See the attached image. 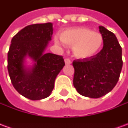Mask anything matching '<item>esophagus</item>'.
<instances>
[{
	"label": "esophagus",
	"mask_w": 128,
	"mask_h": 128,
	"mask_svg": "<svg viewBox=\"0 0 128 128\" xmlns=\"http://www.w3.org/2000/svg\"><path fill=\"white\" fill-rule=\"evenodd\" d=\"M64 62H65V64H71V61H70V59H68V58L64 59Z\"/></svg>",
	"instance_id": "esophagus-1"
}]
</instances>
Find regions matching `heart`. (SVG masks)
<instances>
[{
    "label": "heart",
    "mask_w": 128,
    "mask_h": 128,
    "mask_svg": "<svg viewBox=\"0 0 128 128\" xmlns=\"http://www.w3.org/2000/svg\"><path fill=\"white\" fill-rule=\"evenodd\" d=\"M60 39L66 44L72 46L73 55L80 59L95 56L101 49L104 38L99 32H92L84 27H76L64 30L60 34ZM55 42L61 44L62 42L56 38Z\"/></svg>",
    "instance_id": "b5f03b06"
}]
</instances>
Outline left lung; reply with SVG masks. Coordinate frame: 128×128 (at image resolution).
Wrapping results in <instances>:
<instances>
[{
	"mask_svg": "<svg viewBox=\"0 0 128 128\" xmlns=\"http://www.w3.org/2000/svg\"><path fill=\"white\" fill-rule=\"evenodd\" d=\"M99 28L104 38L103 48L93 57L72 62L73 86L80 94L90 98H99L111 91L123 66L122 48L115 35L104 26Z\"/></svg>",
	"mask_w": 128,
	"mask_h": 128,
	"instance_id": "left-lung-1",
	"label": "left lung"
}]
</instances>
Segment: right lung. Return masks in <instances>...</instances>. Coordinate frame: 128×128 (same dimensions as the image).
Segmentation results:
<instances>
[{
  "instance_id": "right-lung-1",
  "label": "right lung",
  "mask_w": 128,
  "mask_h": 128,
  "mask_svg": "<svg viewBox=\"0 0 128 128\" xmlns=\"http://www.w3.org/2000/svg\"><path fill=\"white\" fill-rule=\"evenodd\" d=\"M53 24L25 26L12 40L7 53V69L14 88L26 98L40 100L48 96L55 80L65 65L62 56L45 53L53 35ZM26 56L34 62L31 68L24 65Z\"/></svg>"
}]
</instances>
